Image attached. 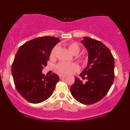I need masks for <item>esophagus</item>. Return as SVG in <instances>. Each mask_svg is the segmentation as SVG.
Wrapping results in <instances>:
<instances>
[{
  "instance_id": "esophagus-1",
  "label": "esophagus",
  "mask_w": 130,
  "mask_h": 130,
  "mask_svg": "<svg viewBox=\"0 0 130 130\" xmlns=\"http://www.w3.org/2000/svg\"><path fill=\"white\" fill-rule=\"evenodd\" d=\"M65 77H66V76H65V75H60V76H59V77H60V79H63Z\"/></svg>"
}]
</instances>
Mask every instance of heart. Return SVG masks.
Returning <instances> with one entry per match:
<instances>
[{
    "label": "heart",
    "mask_w": 130,
    "mask_h": 130,
    "mask_svg": "<svg viewBox=\"0 0 130 130\" xmlns=\"http://www.w3.org/2000/svg\"><path fill=\"white\" fill-rule=\"evenodd\" d=\"M68 50L70 52L72 53L74 55L79 54L80 52V47L77 43H70L67 45ZM57 50V46H55L51 50V53H50V58L54 59L56 56V51ZM57 70L59 73L62 74H68L71 73L72 71H76L78 70V66L76 63H65V62H61L59 63L57 66Z\"/></svg>",
    "instance_id": "1"
}]
</instances>
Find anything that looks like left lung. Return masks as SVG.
Returning a JSON list of instances; mask_svg holds the SVG:
<instances>
[{
  "mask_svg": "<svg viewBox=\"0 0 130 130\" xmlns=\"http://www.w3.org/2000/svg\"><path fill=\"white\" fill-rule=\"evenodd\" d=\"M82 43L87 48L88 60L80 76L87 81L82 83L79 78L70 87L76 101L84 105L98 102L105 96L115 79V60L110 50L102 42L84 37Z\"/></svg>",
  "mask_w": 130,
  "mask_h": 130,
  "instance_id": "1",
  "label": "left lung"
}]
</instances>
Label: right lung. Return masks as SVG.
<instances>
[{"label":"right lung","instance_id":"right-lung-1","mask_svg":"<svg viewBox=\"0 0 130 130\" xmlns=\"http://www.w3.org/2000/svg\"><path fill=\"white\" fill-rule=\"evenodd\" d=\"M59 42L58 37H37L22 45L15 54L11 68L14 82L20 94L29 102H42L54 92L59 76L55 73L45 76L42 70Z\"/></svg>","mask_w":130,"mask_h":130}]
</instances>
